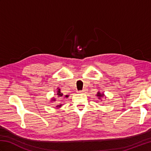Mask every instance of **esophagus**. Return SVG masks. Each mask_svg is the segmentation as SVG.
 Wrapping results in <instances>:
<instances>
[{"mask_svg":"<svg viewBox=\"0 0 151 151\" xmlns=\"http://www.w3.org/2000/svg\"><path fill=\"white\" fill-rule=\"evenodd\" d=\"M78 92L80 93H84L86 92V89H83V90H82V91H78Z\"/></svg>","mask_w":151,"mask_h":151,"instance_id":"obj_1","label":"esophagus"}]
</instances>
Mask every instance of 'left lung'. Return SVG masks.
<instances>
[{"label":"left lung","instance_id":"1","mask_svg":"<svg viewBox=\"0 0 151 151\" xmlns=\"http://www.w3.org/2000/svg\"><path fill=\"white\" fill-rule=\"evenodd\" d=\"M97 97L99 99H101V97H104V94L103 93H101L100 92H98L97 94Z\"/></svg>","mask_w":151,"mask_h":151}]
</instances>
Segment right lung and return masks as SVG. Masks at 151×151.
<instances>
[{
    "label": "right lung",
    "instance_id": "right-lung-1",
    "mask_svg": "<svg viewBox=\"0 0 151 151\" xmlns=\"http://www.w3.org/2000/svg\"><path fill=\"white\" fill-rule=\"evenodd\" d=\"M56 95L58 96V97H62L63 96V94H62V93H61V91H60V89H58V91H57V93H56ZM65 97H68V96L67 95H65ZM54 101H55V99H52V100H51V102H54ZM61 106V105H58V106H56V107H60Z\"/></svg>",
    "mask_w": 151,
    "mask_h": 151
}]
</instances>
